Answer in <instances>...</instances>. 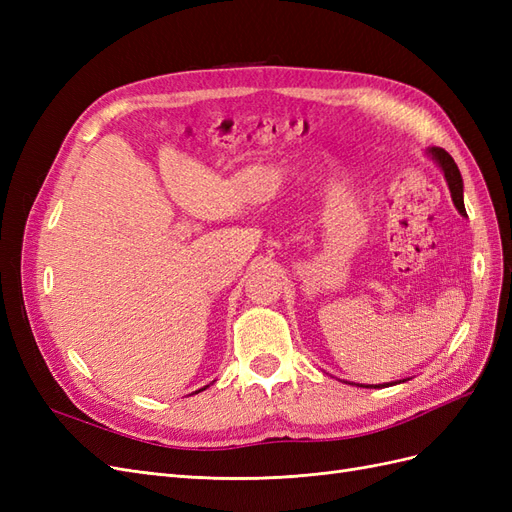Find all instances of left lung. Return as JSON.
I'll list each match as a JSON object with an SVG mask.
<instances>
[{
	"instance_id": "obj_1",
	"label": "left lung",
	"mask_w": 512,
	"mask_h": 512,
	"mask_svg": "<svg viewBox=\"0 0 512 512\" xmlns=\"http://www.w3.org/2000/svg\"><path fill=\"white\" fill-rule=\"evenodd\" d=\"M427 156L442 168L444 179H446V183H448V190H451V196H453V203H455L457 211H459L461 215H466V205H463V179H461V173H459V168H457L455 160H453L451 156H448V153H446L444 149H440V147H429V149H427ZM399 382H404V380H399ZM391 384H393V382H391ZM395 384H397V382H395ZM356 386H359V384H356ZM369 386H371V384H369ZM380 386H389V384H376L374 389H380Z\"/></svg>"
}]
</instances>
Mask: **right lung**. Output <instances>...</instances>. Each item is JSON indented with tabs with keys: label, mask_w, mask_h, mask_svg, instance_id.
<instances>
[{
	"label": "right lung",
	"mask_w": 512,
	"mask_h": 512,
	"mask_svg": "<svg viewBox=\"0 0 512 512\" xmlns=\"http://www.w3.org/2000/svg\"><path fill=\"white\" fill-rule=\"evenodd\" d=\"M205 389H207V386H205ZM205 389H200V391H205ZM200 391H196V393H200Z\"/></svg>",
	"instance_id": "add662e5"
}]
</instances>
